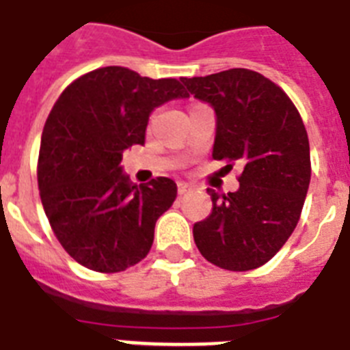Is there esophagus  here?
Returning <instances> with one entry per match:
<instances>
[{
  "instance_id": "1",
  "label": "esophagus",
  "mask_w": 350,
  "mask_h": 350,
  "mask_svg": "<svg viewBox=\"0 0 350 350\" xmlns=\"http://www.w3.org/2000/svg\"><path fill=\"white\" fill-rule=\"evenodd\" d=\"M189 190H192V187H190L189 183H185V181H180V183H178V194L180 196L187 194Z\"/></svg>"
}]
</instances>
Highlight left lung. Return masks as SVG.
I'll return each mask as SVG.
<instances>
[{
	"label": "left lung",
	"mask_w": 350,
	"mask_h": 350,
	"mask_svg": "<svg viewBox=\"0 0 350 350\" xmlns=\"http://www.w3.org/2000/svg\"><path fill=\"white\" fill-rule=\"evenodd\" d=\"M190 95L215 113L214 160L239 161V189H206L212 212L194 224L208 262L230 271L262 266L300 219L309 181V140L297 107L280 88L244 68L181 79Z\"/></svg>",
	"instance_id": "8db88e82"
}]
</instances>
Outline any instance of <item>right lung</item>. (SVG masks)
Returning <instances> with one entry per match:
<instances>
[{
    "instance_id": "1",
    "label": "right lung",
    "mask_w": 350,
    "mask_h": 350,
    "mask_svg": "<svg viewBox=\"0 0 350 350\" xmlns=\"http://www.w3.org/2000/svg\"><path fill=\"white\" fill-rule=\"evenodd\" d=\"M176 79H149L106 66L79 77L57 98L42 129L37 181L42 208L62 248L100 273L149 254L156 221L174 203L170 178L135 185L122 154L146 142L150 113L187 98Z\"/></svg>"
}]
</instances>
